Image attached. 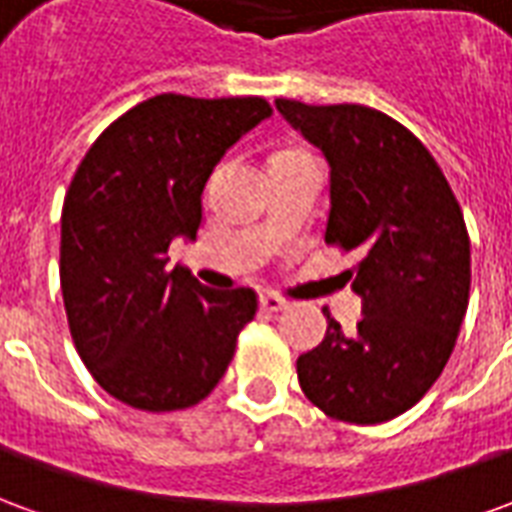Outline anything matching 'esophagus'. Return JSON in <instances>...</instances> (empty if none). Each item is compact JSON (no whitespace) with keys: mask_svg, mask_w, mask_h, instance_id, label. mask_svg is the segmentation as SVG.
<instances>
[{"mask_svg":"<svg viewBox=\"0 0 512 512\" xmlns=\"http://www.w3.org/2000/svg\"><path fill=\"white\" fill-rule=\"evenodd\" d=\"M260 307L268 312H279L288 307V301L282 299V296H277V293H260Z\"/></svg>","mask_w":512,"mask_h":512,"instance_id":"34e87169","label":"esophagus"}]
</instances>
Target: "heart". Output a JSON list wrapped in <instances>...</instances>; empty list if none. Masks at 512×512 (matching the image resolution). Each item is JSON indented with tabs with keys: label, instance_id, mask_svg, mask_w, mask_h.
Returning a JSON list of instances; mask_svg holds the SVG:
<instances>
[{
	"label": "heart",
	"instance_id": "b5f03b06",
	"mask_svg": "<svg viewBox=\"0 0 512 512\" xmlns=\"http://www.w3.org/2000/svg\"><path fill=\"white\" fill-rule=\"evenodd\" d=\"M282 156H299V153H293V150H282V153H277V156H271V158H282Z\"/></svg>",
	"mask_w": 512,
	"mask_h": 512
}]
</instances>
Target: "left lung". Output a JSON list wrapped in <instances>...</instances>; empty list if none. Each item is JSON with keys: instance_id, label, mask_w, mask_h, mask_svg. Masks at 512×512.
<instances>
[{"instance_id": "1", "label": "left lung", "mask_w": 512, "mask_h": 512, "mask_svg": "<svg viewBox=\"0 0 512 512\" xmlns=\"http://www.w3.org/2000/svg\"><path fill=\"white\" fill-rule=\"evenodd\" d=\"M279 115L329 161L326 244L356 249L345 271L362 321L299 356L304 395L326 417L378 425L436 384L469 307L472 257L461 205L444 172L406 126L359 104L277 98Z\"/></svg>"}]
</instances>
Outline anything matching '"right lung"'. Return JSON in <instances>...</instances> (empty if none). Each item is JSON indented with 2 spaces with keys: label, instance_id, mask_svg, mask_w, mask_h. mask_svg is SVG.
Returning a JSON list of instances; mask_svg holds the SVG:
<instances>
[{
  "label": "right lung",
  "instance_id": "add662e5",
  "mask_svg": "<svg viewBox=\"0 0 512 512\" xmlns=\"http://www.w3.org/2000/svg\"><path fill=\"white\" fill-rule=\"evenodd\" d=\"M271 117L266 98L164 93L117 117L87 150L62 205L60 285L87 370L126 406L178 411L213 392L255 318L252 288L213 290L167 268L202 222L213 167Z\"/></svg>",
  "mask_w": 512,
  "mask_h": 512
}]
</instances>
